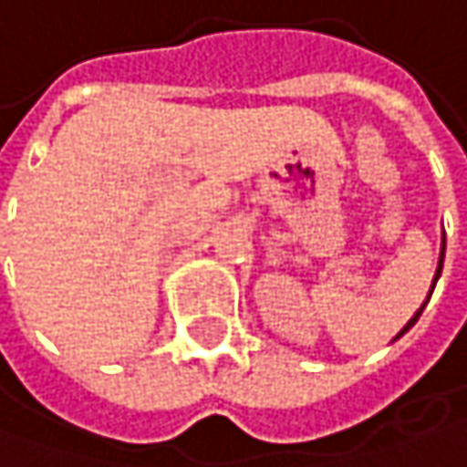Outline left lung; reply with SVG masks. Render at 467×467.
<instances>
[{"instance_id": "left-lung-1", "label": "left lung", "mask_w": 467, "mask_h": 467, "mask_svg": "<svg viewBox=\"0 0 467 467\" xmlns=\"http://www.w3.org/2000/svg\"><path fill=\"white\" fill-rule=\"evenodd\" d=\"M444 251H447V237L441 234V254H439V266H436V275H433V283H431V290H428V296H425V301H423V304H420V309H418V312L412 315V319H410V322H407V325H404V327L399 330L397 338H394V341H399V338H401V336H404V333H407V330H410V327H412V325H415V322L420 319V315H423L425 304H428V298H431V293H433V288H436V283H439V277H441V266H444Z\"/></svg>"}]
</instances>
